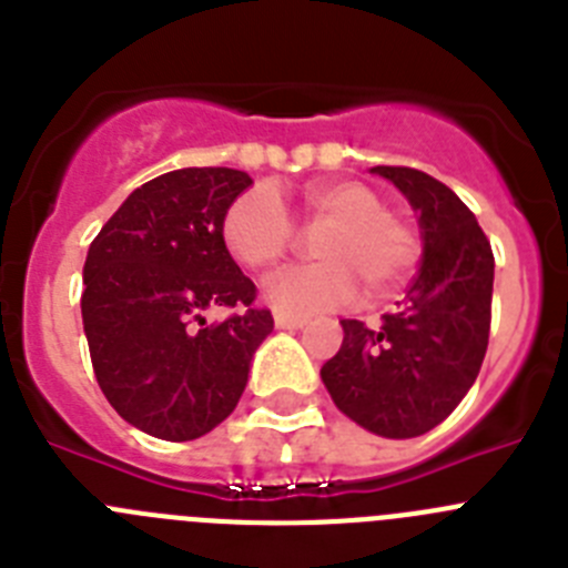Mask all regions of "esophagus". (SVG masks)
Here are the masks:
<instances>
[{
    "label": "esophagus",
    "instance_id": "1",
    "mask_svg": "<svg viewBox=\"0 0 568 568\" xmlns=\"http://www.w3.org/2000/svg\"><path fill=\"white\" fill-rule=\"evenodd\" d=\"M307 324V318H301V315H290V313H275V327L278 329H298Z\"/></svg>",
    "mask_w": 568,
    "mask_h": 568
}]
</instances>
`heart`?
I'll use <instances>...</instances> for the list:
<instances>
[{
	"instance_id": "b5f03b06",
	"label": "heart",
	"mask_w": 568,
	"mask_h": 568,
	"mask_svg": "<svg viewBox=\"0 0 568 568\" xmlns=\"http://www.w3.org/2000/svg\"><path fill=\"white\" fill-rule=\"evenodd\" d=\"M298 213L321 230L313 241L318 261L275 275L267 301L278 313H324L358 293L369 298L400 287L420 255V239L404 215L384 207V195L355 179L315 182L301 190ZM222 241L241 267L273 270L295 244L287 207L270 187H250L224 210Z\"/></svg>"
}]
</instances>
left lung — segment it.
I'll return each mask as SVG.
<instances>
[{
	"instance_id": "obj_1",
	"label": "left lung",
	"mask_w": 568,
	"mask_h": 568,
	"mask_svg": "<svg viewBox=\"0 0 568 568\" xmlns=\"http://www.w3.org/2000/svg\"><path fill=\"white\" fill-rule=\"evenodd\" d=\"M420 213L424 258L381 327L346 318L321 378L346 418L384 438H418L453 415L489 344L495 255L453 190L415 168H373Z\"/></svg>"
}]
</instances>
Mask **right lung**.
Masks as SVG:
<instances>
[{
  "instance_id": "obj_1",
  "label": "right lung",
  "mask_w": 568,
  "mask_h": 568,
  "mask_svg": "<svg viewBox=\"0 0 568 568\" xmlns=\"http://www.w3.org/2000/svg\"><path fill=\"white\" fill-rule=\"evenodd\" d=\"M253 184L233 168H184L124 199L84 261L82 321L104 398L162 440L222 424L247 386L255 346L273 333L255 284L222 241L224 210ZM239 306L207 325L203 313Z\"/></svg>"
}]
</instances>
